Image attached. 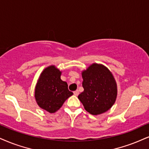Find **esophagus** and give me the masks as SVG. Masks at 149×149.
<instances>
[{
    "label": "esophagus",
    "instance_id": "1",
    "mask_svg": "<svg viewBox=\"0 0 149 149\" xmlns=\"http://www.w3.org/2000/svg\"><path fill=\"white\" fill-rule=\"evenodd\" d=\"M79 94V91L77 90V91H74V95H75V96H78Z\"/></svg>",
    "mask_w": 149,
    "mask_h": 149
}]
</instances>
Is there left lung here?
<instances>
[{
    "label": "left lung",
    "mask_w": 149,
    "mask_h": 149,
    "mask_svg": "<svg viewBox=\"0 0 149 149\" xmlns=\"http://www.w3.org/2000/svg\"><path fill=\"white\" fill-rule=\"evenodd\" d=\"M84 91L78 98L92 115L105 113L112 107L117 97V86L111 72L105 66L94 63L82 72Z\"/></svg>",
    "instance_id": "1"
}]
</instances>
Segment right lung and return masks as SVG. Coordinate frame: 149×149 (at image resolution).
Wrapping results in <instances>:
<instances>
[{
	"mask_svg": "<svg viewBox=\"0 0 149 149\" xmlns=\"http://www.w3.org/2000/svg\"><path fill=\"white\" fill-rule=\"evenodd\" d=\"M72 95L68 88V84L61 79V72L58 69L51 65L44 70L35 89V98L40 107L53 113Z\"/></svg>",
	"mask_w": 149,
	"mask_h": 149,
	"instance_id": "right-lung-1",
	"label": "right lung"
}]
</instances>
